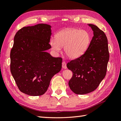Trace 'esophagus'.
<instances>
[{"instance_id": "34e87169", "label": "esophagus", "mask_w": 121, "mask_h": 121, "mask_svg": "<svg viewBox=\"0 0 121 121\" xmlns=\"http://www.w3.org/2000/svg\"><path fill=\"white\" fill-rule=\"evenodd\" d=\"M62 68H63V69H67V64L66 63H65V61H63V62H62Z\"/></svg>"}]
</instances>
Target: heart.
<instances>
[{
	"label": "heart",
	"mask_w": 121,
	"mask_h": 121,
	"mask_svg": "<svg viewBox=\"0 0 121 121\" xmlns=\"http://www.w3.org/2000/svg\"><path fill=\"white\" fill-rule=\"evenodd\" d=\"M91 41L89 33L84 30L68 28L58 32L56 39H51L50 45L55 53L64 47L66 56L71 59H76L84 54L88 49Z\"/></svg>",
	"instance_id": "1"
}]
</instances>
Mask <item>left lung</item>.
Wrapping results in <instances>:
<instances>
[{
    "instance_id": "left-lung-1",
    "label": "left lung",
    "mask_w": 121,
    "mask_h": 121,
    "mask_svg": "<svg viewBox=\"0 0 121 121\" xmlns=\"http://www.w3.org/2000/svg\"><path fill=\"white\" fill-rule=\"evenodd\" d=\"M88 25L94 33L88 49L82 56L67 65L73 72L69 87L78 95L88 94L97 88L106 75L109 58L108 41L104 32L94 24Z\"/></svg>"
}]
</instances>
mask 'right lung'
I'll return each instance as SVG.
<instances>
[{
    "label": "right lung",
    "mask_w": 121,
    "mask_h": 121,
    "mask_svg": "<svg viewBox=\"0 0 121 121\" xmlns=\"http://www.w3.org/2000/svg\"><path fill=\"white\" fill-rule=\"evenodd\" d=\"M51 26L39 24L24 27L15 35L10 71L19 89L26 95H43L52 78L62 68V58L47 52L51 48Z\"/></svg>",
    "instance_id": "1"
}]
</instances>
